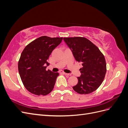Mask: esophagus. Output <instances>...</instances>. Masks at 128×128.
<instances>
[{"label":"esophagus","mask_w":128,"mask_h":128,"mask_svg":"<svg viewBox=\"0 0 128 128\" xmlns=\"http://www.w3.org/2000/svg\"><path fill=\"white\" fill-rule=\"evenodd\" d=\"M60 72L62 73V74H64V75H67V76H70V75H71L70 74H67V73H66V72Z\"/></svg>","instance_id":"1"}]
</instances>
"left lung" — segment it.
I'll return each mask as SVG.
<instances>
[{"label": "left lung", "mask_w": 128, "mask_h": 128, "mask_svg": "<svg viewBox=\"0 0 128 128\" xmlns=\"http://www.w3.org/2000/svg\"><path fill=\"white\" fill-rule=\"evenodd\" d=\"M64 41L72 50L75 60L82 64L81 75L74 90L81 94H87L96 91L102 84L106 72V62L104 56L96 46L82 37H66Z\"/></svg>", "instance_id": "8db88e82"}]
</instances>
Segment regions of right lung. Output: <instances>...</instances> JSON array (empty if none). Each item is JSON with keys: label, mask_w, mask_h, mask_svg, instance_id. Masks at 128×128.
Listing matches in <instances>:
<instances>
[{"label": "right lung", "mask_w": 128, "mask_h": 128, "mask_svg": "<svg viewBox=\"0 0 128 128\" xmlns=\"http://www.w3.org/2000/svg\"><path fill=\"white\" fill-rule=\"evenodd\" d=\"M63 37L41 36L27 45L21 53L18 70L22 82L28 91L37 96H46L54 86L58 72L46 70V64L53 50Z\"/></svg>", "instance_id": "add662e5"}]
</instances>
